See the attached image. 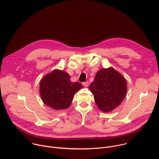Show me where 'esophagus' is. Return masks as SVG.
Returning a JSON list of instances; mask_svg holds the SVG:
<instances>
[{
  "instance_id": "obj_1",
  "label": "esophagus",
  "mask_w": 159,
  "mask_h": 159,
  "mask_svg": "<svg viewBox=\"0 0 159 159\" xmlns=\"http://www.w3.org/2000/svg\"><path fill=\"white\" fill-rule=\"evenodd\" d=\"M82 85L85 87H87L88 85H89V82L87 81V82H83L82 83Z\"/></svg>"
}]
</instances>
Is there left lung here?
I'll list each match as a JSON object with an SVG mask.
<instances>
[{
	"instance_id": "8db88e82",
	"label": "left lung",
	"mask_w": 159,
	"mask_h": 159,
	"mask_svg": "<svg viewBox=\"0 0 159 159\" xmlns=\"http://www.w3.org/2000/svg\"><path fill=\"white\" fill-rule=\"evenodd\" d=\"M98 107L107 112L118 107L123 101L127 91L125 77L112 67L98 71L90 85Z\"/></svg>"
}]
</instances>
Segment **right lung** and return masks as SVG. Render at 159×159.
I'll use <instances>...</instances> for the list:
<instances>
[{
  "instance_id": "add662e5",
  "label": "right lung",
  "mask_w": 159,
  "mask_h": 159,
  "mask_svg": "<svg viewBox=\"0 0 159 159\" xmlns=\"http://www.w3.org/2000/svg\"><path fill=\"white\" fill-rule=\"evenodd\" d=\"M82 88L80 83L70 81L69 74L55 70L41 79L39 93L45 104L55 110H61L70 107L75 94Z\"/></svg>"
}]
</instances>
